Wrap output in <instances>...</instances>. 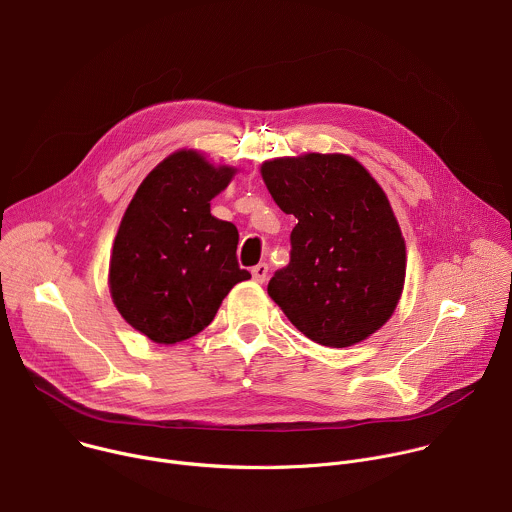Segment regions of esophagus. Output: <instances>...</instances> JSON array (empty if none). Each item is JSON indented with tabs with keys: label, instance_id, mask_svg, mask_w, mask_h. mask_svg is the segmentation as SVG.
I'll use <instances>...</instances> for the list:
<instances>
[{
	"label": "esophagus",
	"instance_id": "obj_1",
	"mask_svg": "<svg viewBox=\"0 0 512 512\" xmlns=\"http://www.w3.org/2000/svg\"><path fill=\"white\" fill-rule=\"evenodd\" d=\"M267 271H269V267H267L265 263H259V265H255V267L251 269V275H253V279H255L257 283H263V281L267 279Z\"/></svg>",
	"mask_w": 512,
	"mask_h": 512
}]
</instances>
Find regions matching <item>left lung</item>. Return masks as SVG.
Here are the masks:
<instances>
[{"mask_svg":"<svg viewBox=\"0 0 512 512\" xmlns=\"http://www.w3.org/2000/svg\"><path fill=\"white\" fill-rule=\"evenodd\" d=\"M277 207L293 215L291 261L269 297L311 342L356 346L394 313L406 243L384 189L350 154L305 152L261 164Z\"/></svg>","mask_w":512,"mask_h":512,"instance_id":"8db88e82","label":"left lung"}]
</instances>
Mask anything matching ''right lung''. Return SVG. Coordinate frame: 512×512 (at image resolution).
<instances>
[{
    "label": "right lung",
    "instance_id": "add662e5",
    "mask_svg": "<svg viewBox=\"0 0 512 512\" xmlns=\"http://www.w3.org/2000/svg\"><path fill=\"white\" fill-rule=\"evenodd\" d=\"M235 175V166L181 148L150 170L124 211L108 287L126 323L154 344L203 331L227 293L251 279L237 263V227L211 215Z\"/></svg>",
    "mask_w": 512,
    "mask_h": 512
}]
</instances>
